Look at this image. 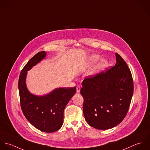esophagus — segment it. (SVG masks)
I'll use <instances>...</instances> for the list:
<instances>
[{"mask_svg": "<svg viewBox=\"0 0 150 150\" xmlns=\"http://www.w3.org/2000/svg\"><path fill=\"white\" fill-rule=\"evenodd\" d=\"M80 90H81V86L79 85H78L76 86V92L78 93L80 92Z\"/></svg>", "mask_w": 150, "mask_h": 150, "instance_id": "esophagus-1", "label": "esophagus"}]
</instances>
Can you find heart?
Masks as SVG:
<instances>
[{"label":"heart","mask_w":150,"mask_h":150,"mask_svg":"<svg viewBox=\"0 0 150 150\" xmlns=\"http://www.w3.org/2000/svg\"><path fill=\"white\" fill-rule=\"evenodd\" d=\"M100 59V56L97 54H93L90 57V61L92 63H95L98 61ZM108 62L107 60H103L100 63V66L101 67V68H105L108 66Z\"/></svg>","instance_id":"1"}]
</instances>
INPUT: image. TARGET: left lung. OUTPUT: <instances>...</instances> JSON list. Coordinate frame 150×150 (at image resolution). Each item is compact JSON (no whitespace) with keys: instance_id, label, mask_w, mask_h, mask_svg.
<instances>
[{"instance_id":"1","label":"left lung","mask_w":150,"mask_h":150,"mask_svg":"<svg viewBox=\"0 0 150 150\" xmlns=\"http://www.w3.org/2000/svg\"><path fill=\"white\" fill-rule=\"evenodd\" d=\"M115 55V66L86 78L80 91L85 120L91 127L100 130L120 124L128 112L133 94L130 70L120 54Z\"/></svg>"}]
</instances>
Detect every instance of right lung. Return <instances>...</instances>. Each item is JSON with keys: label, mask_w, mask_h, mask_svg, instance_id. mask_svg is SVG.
Instances as JSON below:
<instances>
[{"label": "right lung", "mask_w": 150, "mask_h": 150, "mask_svg": "<svg viewBox=\"0 0 150 150\" xmlns=\"http://www.w3.org/2000/svg\"><path fill=\"white\" fill-rule=\"evenodd\" d=\"M46 55L45 51L38 53L24 66L19 76L18 90L21 108L27 120L38 130L52 133L62 126L64 110L76 88H59L44 96H36L28 91L25 85L27 71Z\"/></svg>", "instance_id": "1"}]
</instances>
